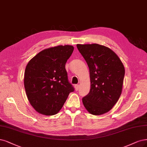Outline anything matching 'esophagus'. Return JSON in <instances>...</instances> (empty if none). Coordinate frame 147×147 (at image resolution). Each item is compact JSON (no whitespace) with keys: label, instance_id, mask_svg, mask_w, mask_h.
Instances as JSON below:
<instances>
[{"label":"esophagus","instance_id":"34e87169","mask_svg":"<svg viewBox=\"0 0 147 147\" xmlns=\"http://www.w3.org/2000/svg\"><path fill=\"white\" fill-rule=\"evenodd\" d=\"M75 89L76 91H77L79 89V85L78 84H75Z\"/></svg>","mask_w":147,"mask_h":147}]
</instances>
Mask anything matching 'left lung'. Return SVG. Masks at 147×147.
Masks as SVG:
<instances>
[{
    "label": "left lung",
    "mask_w": 147,
    "mask_h": 147,
    "mask_svg": "<svg viewBox=\"0 0 147 147\" xmlns=\"http://www.w3.org/2000/svg\"><path fill=\"white\" fill-rule=\"evenodd\" d=\"M89 69L90 89L82 98L88 112L101 115L108 112L122 93L125 68L113 50L97 44H77Z\"/></svg>",
    "instance_id": "1"
}]
</instances>
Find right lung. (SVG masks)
I'll list each match as a JSON object with an SVG mask.
<instances>
[{
  "label": "right lung",
  "mask_w": 147,
  "mask_h": 147,
  "mask_svg": "<svg viewBox=\"0 0 147 147\" xmlns=\"http://www.w3.org/2000/svg\"><path fill=\"white\" fill-rule=\"evenodd\" d=\"M72 45H58L40 52L27 64L24 87L28 100L38 113L57 114L74 91L65 65L74 51Z\"/></svg>",
  "instance_id": "right-lung-1"
}]
</instances>
